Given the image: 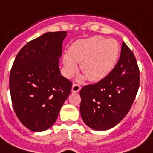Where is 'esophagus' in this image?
<instances>
[{
    "instance_id": "34e87169",
    "label": "esophagus",
    "mask_w": 153,
    "mask_h": 153,
    "mask_svg": "<svg viewBox=\"0 0 153 153\" xmlns=\"http://www.w3.org/2000/svg\"><path fill=\"white\" fill-rule=\"evenodd\" d=\"M81 90V86L78 84H75L74 83L72 85V88H71V91L72 92H78V91Z\"/></svg>"
}]
</instances>
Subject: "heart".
I'll use <instances>...</instances> for the list:
<instances>
[{
  "label": "heart",
  "mask_w": 153,
  "mask_h": 153,
  "mask_svg": "<svg viewBox=\"0 0 153 153\" xmlns=\"http://www.w3.org/2000/svg\"><path fill=\"white\" fill-rule=\"evenodd\" d=\"M120 52L119 42L103 37H92L78 40L70 46L68 54L63 57L65 71L71 77L81 70L91 82H99L111 72L115 67Z\"/></svg>",
  "instance_id": "obj_1"
}]
</instances>
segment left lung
<instances>
[{
    "label": "left lung",
    "instance_id": "left-lung-1",
    "mask_svg": "<svg viewBox=\"0 0 153 153\" xmlns=\"http://www.w3.org/2000/svg\"><path fill=\"white\" fill-rule=\"evenodd\" d=\"M139 68L132 50L123 42L120 58L112 71L80 91L81 115L92 129L112 128L124 119L137 95Z\"/></svg>",
    "mask_w": 153,
    "mask_h": 153
}]
</instances>
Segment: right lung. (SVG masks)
<instances>
[{
  "instance_id": "1",
  "label": "right lung",
  "mask_w": 153,
  "mask_h": 153,
  "mask_svg": "<svg viewBox=\"0 0 153 153\" xmlns=\"http://www.w3.org/2000/svg\"><path fill=\"white\" fill-rule=\"evenodd\" d=\"M66 31L48 32L27 42L17 54L9 86L14 112L33 132H42L56 121L72 83L61 75L58 58Z\"/></svg>"
}]
</instances>
